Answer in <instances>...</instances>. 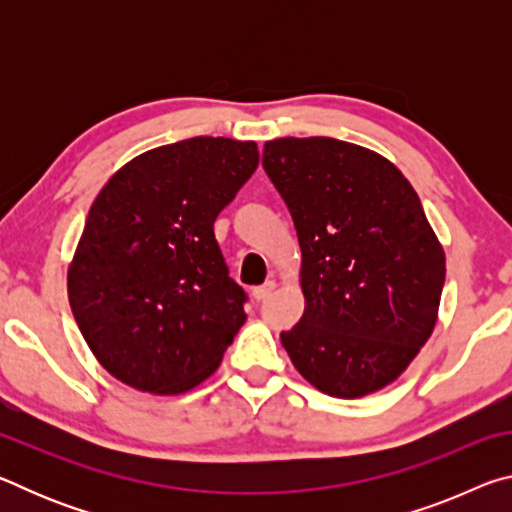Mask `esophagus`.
Masks as SVG:
<instances>
[{"mask_svg": "<svg viewBox=\"0 0 512 512\" xmlns=\"http://www.w3.org/2000/svg\"><path fill=\"white\" fill-rule=\"evenodd\" d=\"M275 280H268V282H264L262 287H255L253 289V296H255V300H266L268 296H271V291H275Z\"/></svg>", "mask_w": 512, "mask_h": 512, "instance_id": "1", "label": "esophagus"}]
</instances>
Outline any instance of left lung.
Segmentation results:
<instances>
[{
	"label": "left lung",
	"instance_id": "left-lung-1",
	"mask_svg": "<svg viewBox=\"0 0 512 512\" xmlns=\"http://www.w3.org/2000/svg\"><path fill=\"white\" fill-rule=\"evenodd\" d=\"M262 167L296 225L305 314L280 339L332 397H363L402 375L433 332L445 253L395 164L332 137L264 144Z\"/></svg>",
	"mask_w": 512,
	"mask_h": 512
}]
</instances>
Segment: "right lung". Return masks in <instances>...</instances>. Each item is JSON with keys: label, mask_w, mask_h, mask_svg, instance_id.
<instances>
[{"label": "right lung", "mask_w": 512, "mask_h": 512, "mask_svg": "<svg viewBox=\"0 0 512 512\" xmlns=\"http://www.w3.org/2000/svg\"><path fill=\"white\" fill-rule=\"evenodd\" d=\"M257 164L255 142L192 137L137 155L101 189L67 291L112 377L178 395L219 368L248 296L228 273L214 221Z\"/></svg>", "instance_id": "right-lung-1"}]
</instances>
